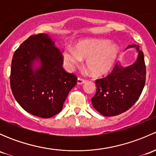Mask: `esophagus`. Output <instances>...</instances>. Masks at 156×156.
Instances as JSON below:
<instances>
[{
	"mask_svg": "<svg viewBox=\"0 0 156 156\" xmlns=\"http://www.w3.org/2000/svg\"><path fill=\"white\" fill-rule=\"evenodd\" d=\"M85 82H86V80L82 79V78H78V79H77V84H82Z\"/></svg>",
	"mask_w": 156,
	"mask_h": 156,
	"instance_id": "34e87169",
	"label": "esophagus"
}]
</instances>
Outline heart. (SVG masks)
<instances>
[{
  "mask_svg": "<svg viewBox=\"0 0 156 156\" xmlns=\"http://www.w3.org/2000/svg\"><path fill=\"white\" fill-rule=\"evenodd\" d=\"M120 49L108 40L83 41L72 48L63 50V59L69 67L78 66L86 59L85 65L94 76H101L108 73L114 66Z\"/></svg>",
  "mask_w": 156,
  "mask_h": 156,
  "instance_id": "1",
  "label": "heart"
}]
</instances>
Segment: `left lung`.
<instances>
[{"instance_id": "left-lung-1", "label": "left lung", "mask_w": 156, "mask_h": 156, "mask_svg": "<svg viewBox=\"0 0 156 156\" xmlns=\"http://www.w3.org/2000/svg\"><path fill=\"white\" fill-rule=\"evenodd\" d=\"M134 48L138 53L133 64L123 66L119 62L111 74L96 81L97 92L91 99L94 108L103 116H115L129 109L139 99L146 82L144 55L138 45Z\"/></svg>"}]
</instances>
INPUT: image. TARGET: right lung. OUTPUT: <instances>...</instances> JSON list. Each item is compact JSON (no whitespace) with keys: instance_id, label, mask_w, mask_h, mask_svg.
<instances>
[{"instance_id":"right-lung-1","label":"right lung","mask_w":156,"mask_h":156,"mask_svg":"<svg viewBox=\"0 0 156 156\" xmlns=\"http://www.w3.org/2000/svg\"><path fill=\"white\" fill-rule=\"evenodd\" d=\"M62 56L48 34L30 36L14 53L10 87L27 112L51 118L62 110L76 77L62 68Z\"/></svg>"}]
</instances>
